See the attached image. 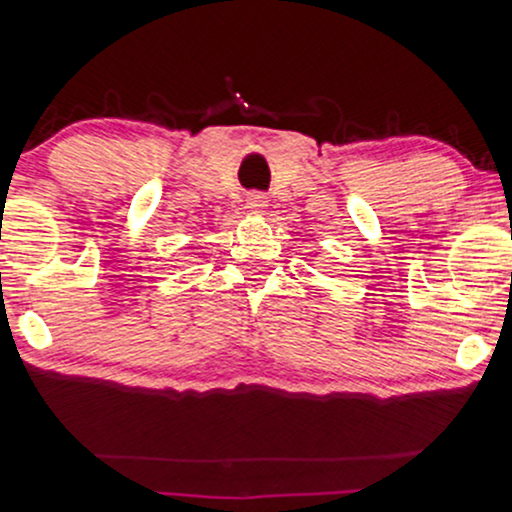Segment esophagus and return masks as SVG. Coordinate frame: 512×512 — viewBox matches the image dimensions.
<instances>
[{
    "mask_svg": "<svg viewBox=\"0 0 512 512\" xmlns=\"http://www.w3.org/2000/svg\"><path fill=\"white\" fill-rule=\"evenodd\" d=\"M245 204H248L250 211H262L267 207V197H264L262 192H250V195L245 197Z\"/></svg>",
    "mask_w": 512,
    "mask_h": 512,
    "instance_id": "esophagus-1",
    "label": "esophagus"
}]
</instances>
